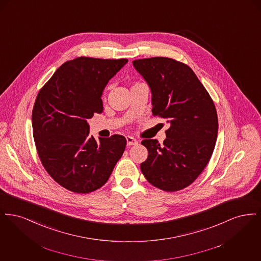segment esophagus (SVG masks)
Segmentation results:
<instances>
[{"label": "esophagus", "mask_w": 261, "mask_h": 261, "mask_svg": "<svg viewBox=\"0 0 261 261\" xmlns=\"http://www.w3.org/2000/svg\"><path fill=\"white\" fill-rule=\"evenodd\" d=\"M126 141H127V145L128 146H133V145H136L137 143H138L136 139H134L133 137H126Z\"/></svg>", "instance_id": "34e87169"}]
</instances>
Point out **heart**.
Returning a JSON list of instances; mask_svg holds the SVG:
<instances>
[{"mask_svg":"<svg viewBox=\"0 0 261 261\" xmlns=\"http://www.w3.org/2000/svg\"><path fill=\"white\" fill-rule=\"evenodd\" d=\"M138 84H140V83H135L133 86H135V85H138Z\"/></svg>","mask_w":261,"mask_h":261,"instance_id":"heart-1","label":"heart"}]
</instances>
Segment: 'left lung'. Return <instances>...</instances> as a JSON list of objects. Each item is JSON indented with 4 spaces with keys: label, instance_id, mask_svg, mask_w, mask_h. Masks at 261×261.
Segmentation results:
<instances>
[{
    "label": "left lung",
    "instance_id": "1",
    "mask_svg": "<svg viewBox=\"0 0 261 261\" xmlns=\"http://www.w3.org/2000/svg\"><path fill=\"white\" fill-rule=\"evenodd\" d=\"M133 65L150 88L152 114L170 123L162 146L155 139L141 142L148 149L142 173L162 191L182 190L199 177L212 155L218 132L214 102L183 62L156 57L136 60Z\"/></svg>",
    "mask_w": 261,
    "mask_h": 261
}]
</instances>
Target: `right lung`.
<instances>
[{"mask_svg":"<svg viewBox=\"0 0 261 261\" xmlns=\"http://www.w3.org/2000/svg\"><path fill=\"white\" fill-rule=\"evenodd\" d=\"M128 60L80 57L62 64L41 88L32 111L39 159L61 186L88 194L103 186L122 156L126 139L89 136L87 120L101 113L102 91Z\"/></svg>","mask_w":261,"mask_h":261,"instance_id":"add662e5","label":"right lung"}]
</instances>
